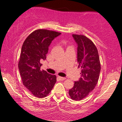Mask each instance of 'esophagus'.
<instances>
[{"label": "esophagus", "mask_w": 122, "mask_h": 122, "mask_svg": "<svg viewBox=\"0 0 122 122\" xmlns=\"http://www.w3.org/2000/svg\"><path fill=\"white\" fill-rule=\"evenodd\" d=\"M58 79L61 81H63V80H64L66 79L65 77H61V76H58Z\"/></svg>", "instance_id": "1"}]
</instances>
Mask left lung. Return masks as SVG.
<instances>
[{
	"mask_svg": "<svg viewBox=\"0 0 122 122\" xmlns=\"http://www.w3.org/2000/svg\"><path fill=\"white\" fill-rule=\"evenodd\" d=\"M77 43L78 68H81V77L75 81L73 87L69 89V95L73 100L84 99L94 89L99 80L100 62L97 48L93 42L86 36L73 34Z\"/></svg>",
	"mask_w": 122,
	"mask_h": 122,
	"instance_id": "1",
	"label": "left lung"
}]
</instances>
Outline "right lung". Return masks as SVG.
<instances>
[{
    "instance_id": "right-lung-1",
    "label": "right lung",
    "mask_w": 122,
    "mask_h": 122,
    "mask_svg": "<svg viewBox=\"0 0 122 122\" xmlns=\"http://www.w3.org/2000/svg\"><path fill=\"white\" fill-rule=\"evenodd\" d=\"M61 33L38 29L26 38L22 45L18 62L23 85L34 96L43 98L49 94L56 82V75L41 70V60H45L51 41Z\"/></svg>"
}]
</instances>
